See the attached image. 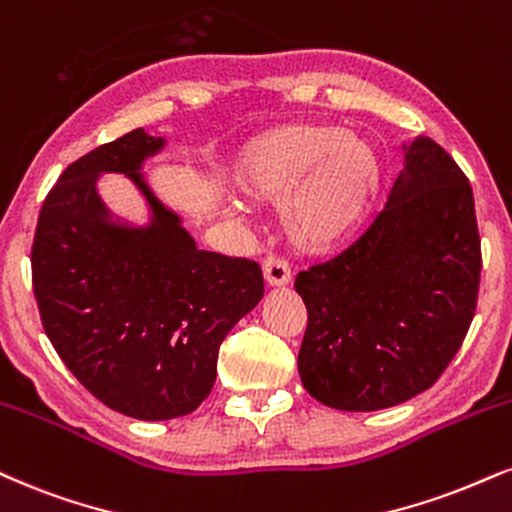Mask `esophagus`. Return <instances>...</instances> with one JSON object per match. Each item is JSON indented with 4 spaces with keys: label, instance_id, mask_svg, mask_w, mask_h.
Returning a JSON list of instances; mask_svg holds the SVG:
<instances>
[{
    "label": "esophagus",
    "instance_id": "esophagus-1",
    "mask_svg": "<svg viewBox=\"0 0 512 512\" xmlns=\"http://www.w3.org/2000/svg\"><path fill=\"white\" fill-rule=\"evenodd\" d=\"M262 274L269 286H286V283H291V267H288V262L283 257L269 255L262 262Z\"/></svg>",
    "mask_w": 512,
    "mask_h": 512
}]
</instances>
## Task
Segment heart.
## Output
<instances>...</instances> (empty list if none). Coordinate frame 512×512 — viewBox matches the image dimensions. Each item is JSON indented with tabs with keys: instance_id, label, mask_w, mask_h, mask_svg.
I'll return each mask as SVG.
<instances>
[{
	"instance_id": "heart-1",
	"label": "heart",
	"mask_w": 512,
	"mask_h": 512,
	"mask_svg": "<svg viewBox=\"0 0 512 512\" xmlns=\"http://www.w3.org/2000/svg\"><path fill=\"white\" fill-rule=\"evenodd\" d=\"M233 186L252 202L283 200V229L295 248H334L365 217L377 193L372 147L336 126L293 123L252 138L231 166Z\"/></svg>"
}]
</instances>
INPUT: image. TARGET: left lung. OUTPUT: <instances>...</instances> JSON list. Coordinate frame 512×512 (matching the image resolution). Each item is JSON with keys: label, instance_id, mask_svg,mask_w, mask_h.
Wrapping results in <instances>:
<instances>
[{"label": "left lung", "instance_id": "obj_1", "mask_svg": "<svg viewBox=\"0 0 512 512\" xmlns=\"http://www.w3.org/2000/svg\"><path fill=\"white\" fill-rule=\"evenodd\" d=\"M389 202L346 250L298 274L307 307L298 372L336 410L391 408L436 384L477 310L482 245L472 186L415 140Z\"/></svg>", "mask_w": 512, "mask_h": 512}]
</instances>
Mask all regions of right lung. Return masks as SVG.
Returning <instances> with one entry per match:
<instances>
[{
  "label": "right lung",
  "mask_w": 512,
  "mask_h": 512,
  "mask_svg": "<svg viewBox=\"0 0 512 512\" xmlns=\"http://www.w3.org/2000/svg\"><path fill=\"white\" fill-rule=\"evenodd\" d=\"M164 145L143 128L64 169L42 202L30 267L45 334L73 377L107 408L135 420L188 415L212 391L219 346L260 303V264L200 250L181 219L138 174ZM126 173L156 221H108L94 183Z\"/></svg>",
  "instance_id": "obj_1"
}]
</instances>
